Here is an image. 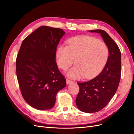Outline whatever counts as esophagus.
<instances>
[{
  "instance_id": "34e87169",
  "label": "esophagus",
  "mask_w": 134,
  "mask_h": 134,
  "mask_svg": "<svg viewBox=\"0 0 134 134\" xmlns=\"http://www.w3.org/2000/svg\"><path fill=\"white\" fill-rule=\"evenodd\" d=\"M66 82H67V84H69V83H72L73 81L71 80H70V79L67 78L66 79Z\"/></svg>"
}]
</instances>
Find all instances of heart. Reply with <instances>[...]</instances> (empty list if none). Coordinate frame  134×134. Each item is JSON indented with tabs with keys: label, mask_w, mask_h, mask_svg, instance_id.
Returning a JSON list of instances; mask_svg holds the SVG:
<instances>
[{
	"label": "heart",
	"mask_w": 134,
	"mask_h": 134,
	"mask_svg": "<svg viewBox=\"0 0 134 134\" xmlns=\"http://www.w3.org/2000/svg\"><path fill=\"white\" fill-rule=\"evenodd\" d=\"M107 45L90 36H80L70 40L68 46H61L56 58L60 68L66 71L74 60L75 66L69 70L68 76L72 78H91L99 74L109 57Z\"/></svg>",
	"instance_id": "obj_1"
}]
</instances>
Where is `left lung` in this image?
Segmentation results:
<instances>
[{
  "label": "left lung",
  "mask_w": 134,
  "mask_h": 134,
  "mask_svg": "<svg viewBox=\"0 0 134 134\" xmlns=\"http://www.w3.org/2000/svg\"><path fill=\"white\" fill-rule=\"evenodd\" d=\"M90 32L101 35L109 52L106 65L99 75L88 81L77 82L80 88L75 100L77 107L82 112L93 113L106 107L116 92L121 75V54L107 32L103 30Z\"/></svg>",
  "instance_id": "1"
}]
</instances>
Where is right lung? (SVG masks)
I'll return each mask as SVG.
<instances>
[{
	"label": "right lung",
	"instance_id": "obj_1",
	"mask_svg": "<svg viewBox=\"0 0 134 134\" xmlns=\"http://www.w3.org/2000/svg\"><path fill=\"white\" fill-rule=\"evenodd\" d=\"M65 34L59 28L40 26L28 35L20 47L16 67L20 92L36 109H52L56 94L66 86L55 61L57 46Z\"/></svg>",
	"mask_w": 134,
	"mask_h": 134
}]
</instances>
